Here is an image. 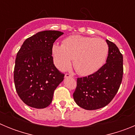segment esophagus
Wrapping results in <instances>:
<instances>
[{
    "instance_id": "1",
    "label": "esophagus",
    "mask_w": 135,
    "mask_h": 135,
    "mask_svg": "<svg viewBox=\"0 0 135 135\" xmlns=\"http://www.w3.org/2000/svg\"><path fill=\"white\" fill-rule=\"evenodd\" d=\"M73 76H71V74H65V78H72Z\"/></svg>"
}]
</instances>
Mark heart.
I'll return each instance as SVG.
<instances>
[{
  "instance_id": "b5f03b06",
  "label": "heart",
  "mask_w": 135,
  "mask_h": 135,
  "mask_svg": "<svg viewBox=\"0 0 135 135\" xmlns=\"http://www.w3.org/2000/svg\"><path fill=\"white\" fill-rule=\"evenodd\" d=\"M109 47L103 39L74 35L64 39L62 45L54 44L51 49L53 62L59 70L73 65L81 76H89L98 71L105 62Z\"/></svg>"
}]
</instances>
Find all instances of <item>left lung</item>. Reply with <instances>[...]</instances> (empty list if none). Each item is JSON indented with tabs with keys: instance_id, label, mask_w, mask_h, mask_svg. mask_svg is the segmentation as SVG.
<instances>
[{
	"instance_id": "1",
	"label": "left lung",
	"mask_w": 135,
	"mask_h": 135,
	"mask_svg": "<svg viewBox=\"0 0 135 135\" xmlns=\"http://www.w3.org/2000/svg\"><path fill=\"white\" fill-rule=\"evenodd\" d=\"M106 42L109 47L106 64L93 74L77 78L74 99L86 110L100 109L109 104L122 80L123 56L115 44L108 40Z\"/></svg>"
}]
</instances>
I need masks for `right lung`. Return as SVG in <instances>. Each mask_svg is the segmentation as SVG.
<instances>
[{
	"instance_id": "right-lung-1",
	"label": "right lung",
	"mask_w": 135,
	"mask_h": 135,
	"mask_svg": "<svg viewBox=\"0 0 135 135\" xmlns=\"http://www.w3.org/2000/svg\"><path fill=\"white\" fill-rule=\"evenodd\" d=\"M64 32L46 30L23 42L15 59L14 82L23 103L37 109L48 107L64 74L53 64L51 49Z\"/></svg>"
}]
</instances>
